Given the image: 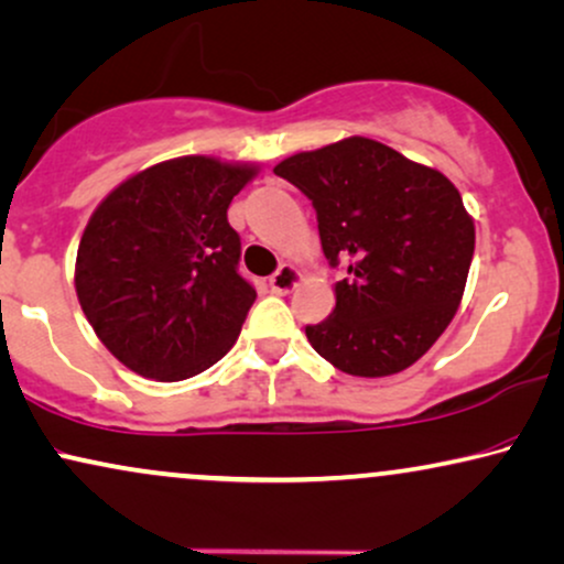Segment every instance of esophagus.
<instances>
[{
  "instance_id": "esophagus-1",
  "label": "esophagus",
  "mask_w": 564,
  "mask_h": 564,
  "mask_svg": "<svg viewBox=\"0 0 564 564\" xmlns=\"http://www.w3.org/2000/svg\"><path fill=\"white\" fill-rule=\"evenodd\" d=\"M299 281H302V273H299L291 262H283V265L270 275V289H273L275 294H289V291H294L299 286Z\"/></svg>"
}]
</instances>
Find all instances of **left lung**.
<instances>
[{"mask_svg":"<svg viewBox=\"0 0 564 564\" xmlns=\"http://www.w3.org/2000/svg\"><path fill=\"white\" fill-rule=\"evenodd\" d=\"M312 199L333 268L335 310L306 325L323 359L354 377L403 372L458 310L474 258V218L437 169L369 138L296 153L273 169Z\"/></svg>","mask_w":564,"mask_h":564,"instance_id":"left-lung-1","label":"left lung"}]
</instances>
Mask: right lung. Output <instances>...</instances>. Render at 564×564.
Wrapping results in <instances>:
<instances>
[{
  "label": "right lung",
  "mask_w": 564,
  "mask_h": 564,
  "mask_svg": "<svg viewBox=\"0 0 564 564\" xmlns=\"http://www.w3.org/2000/svg\"><path fill=\"white\" fill-rule=\"evenodd\" d=\"M254 174L184 155L130 176L93 210L75 291L101 344L132 372L187 380L239 338L258 291L239 275L241 241L226 210Z\"/></svg>",
  "instance_id": "1"
}]
</instances>
